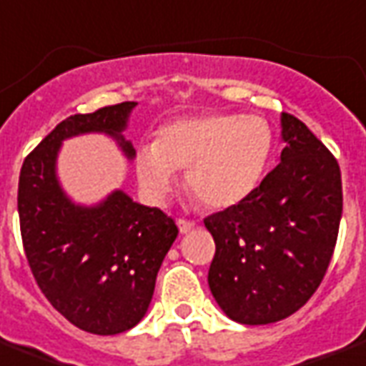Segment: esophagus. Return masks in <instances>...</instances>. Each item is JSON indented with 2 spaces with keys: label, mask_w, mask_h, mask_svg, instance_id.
Listing matches in <instances>:
<instances>
[{
  "label": "esophagus",
  "mask_w": 366,
  "mask_h": 366,
  "mask_svg": "<svg viewBox=\"0 0 366 366\" xmlns=\"http://www.w3.org/2000/svg\"><path fill=\"white\" fill-rule=\"evenodd\" d=\"M177 224H178V230L182 234H188L189 230H194L195 228V222L194 220H186V219H178L177 220Z\"/></svg>",
  "instance_id": "34e87169"
}]
</instances>
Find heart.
I'll return each instance as SVG.
<instances>
[{"label": "heart", "instance_id": "heart-1", "mask_svg": "<svg viewBox=\"0 0 366 366\" xmlns=\"http://www.w3.org/2000/svg\"><path fill=\"white\" fill-rule=\"evenodd\" d=\"M272 152V132L261 117L232 113L186 115L164 122L152 147L136 155L139 184L163 199L186 171V186L211 211L234 207L257 188Z\"/></svg>", "mask_w": 366, "mask_h": 366}]
</instances>
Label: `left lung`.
<instances>
[{
  "label": "left lung",
  "instance_id": "1",
  "mask_svg": "<svg viewBox=\"0 0 366 366\" xmlns=\"http://www.w3.org/2000/svg\"><path fill=\"white\" fill-rule=\"evenodd\" d=\"M280 122V163L244 202L203 220L217 245L209 288L242 325L278 322L305 305L338 239V161L300 119L282 113Z\"/></svg>",
  "mask_w": 366,
  "mask_h": 366
}]
</instances>
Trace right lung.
Here are the masks:
<instances>
[{"mask_svg":"<svg viewBox=\"0 0 366 366\" xmlns=\"http://www.w3.org/2000/svg\"><path fill=\"white\" fill-rule=\"evenodd\" d=\"M136 105L65 119L28 153L19 177L22 245L36 282L69 322L99 336L127 332L144 319L178 228L161 209L139 205L122 189L92 207L72 203L55 164L63 139L90 132L111 136L134 159L122 130Z\"/></svg>","mask_w":366,"mask_h":366,"instance_id":"add662e5","label":"right lung"}]
</instances>
